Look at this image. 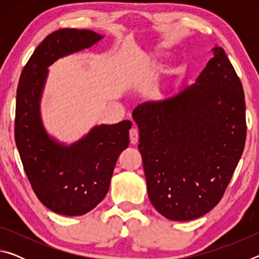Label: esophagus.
Wrapping results in <instances>:
<instances>
[{"label":"esophagus","mask_w":259,"mask_h":259,"mask_svg":"<svg viewBox=\"0 0 259 259\" xmlns=\"http://www.w3.org/2000/svg\"><path fill=\"white\" fill-rule=\"evenodd\" d=\"M129 138H130V143L135 145V144L138 143V138H139V134H138V130L136 128L130 129L129 131Z\"/></svg>","instance_id":"esophagus-1"}]
</instances>
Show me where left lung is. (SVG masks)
Here are the masks:
<instances>
[{"instance_id":"obj_1","label":"left lung","mask_w":259,"mask_h":259,"mask_svg":"<svg viewBox=\"0 0 259 259\" xmlns=\"http://www.w3.org/2000/svg\"><path fill=\"white\" fill-rule=\"evenodd\" d=\"M196 82L135 108L148 198L162 216L191 221L221 201L247 135L242 83L221 47Z\"/></svg>"}]
</instances>
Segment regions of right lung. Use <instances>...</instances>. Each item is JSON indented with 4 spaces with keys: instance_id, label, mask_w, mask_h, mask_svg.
Instances as JSON below:
<instances>
[{
    "instance_id": "right-lung-1",
    "label": "right lung",
    "mask_w": 259,
    "mask_h": 259,
    "mask_svg": "<svg viewBox=\"0 0 259 259\" xmlns=\"http://www.w3.org/2000/svg\"><path fill=\"white\" fill-rule=\"evenodd\" d=\"M102 37L93 30L75 28L48 35L25 65L17 89L15 139L26 176L37 199L65 216H81L102 202L117 157L129 145V120L95 126L69 146L51 138L42 125L40 100L48 67Z\"/></svg>"
}]
</instances>
